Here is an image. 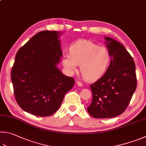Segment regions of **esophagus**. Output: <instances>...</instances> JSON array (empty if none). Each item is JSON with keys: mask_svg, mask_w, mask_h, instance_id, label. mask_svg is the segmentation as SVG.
<instances>
[{"mask_svg": "<svg viewBox=\"0 0 146 146\" xmlns=\"http://www.w3.org/2000/svg\"><path fill=\"white\" fill-rule=\"evenodd\" d=\"M76 84H77V86H79V87L83 86V84H82V82H80V81H77V82H76Z\"/></svg>", "mask_w": 146, "mask_h": 146, "instance_id": "esophagus-1", "label": "esophagus"}]
</instances>
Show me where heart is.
Here are the masks:
<instances>
[{
  "instance_id": "b5f03b06",
  "label": "heart",
  "mask_w": 146,
  "mask_h": 146,
  "mask_svg": "<svg viewBox=\"0 0 146 146\" xmlns=\"http://www.w3.org/2000/svg\"><path fill=\"white\" fill-rule=\"evenodd\" d=\"M111 60V55L107 47L98 46L94 42L81 39L70 47V54L62 55V62L70 73L76 71L80 64V72L85 80L93 82L104 75Z\"/></svg>"
}]
</instances>
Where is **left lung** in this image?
<instances>
[{"label":"left lung","instance_id":"left-lung-1","mask_svg":"<svg viewBox=\"0 0 146 146\" xmlns=\"http://www.w3.org/2000/svg\"><path fill=\"white\" fill-rule=\"evenodd\" d=\"M111 55L107 71L91 84V104L87 111L95 118H110L121 114L129 105L137 88L135 64L123 44L105 37Z\"/></svg>","mask_w":146,"mask_h":146}]
</instances>
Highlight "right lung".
Here are the masks:
<instances>
[{"label": "right lung", "mask_w": 146, "mask_h": 146, "mask_svg": "<svg viewBox=\"0 0 146 146\" xmlns=\"http://www.w3.org/2000/svg\"><path fill=\"white\" fill-rule=\"evenodd\" d=\"M60 33L43 31L18 50L11 70L15 99L22 109L40 117L54 113L75 80L57 65L62 56Z\"/></svg>", "instance_id": "obj_1"}]
</instances>
